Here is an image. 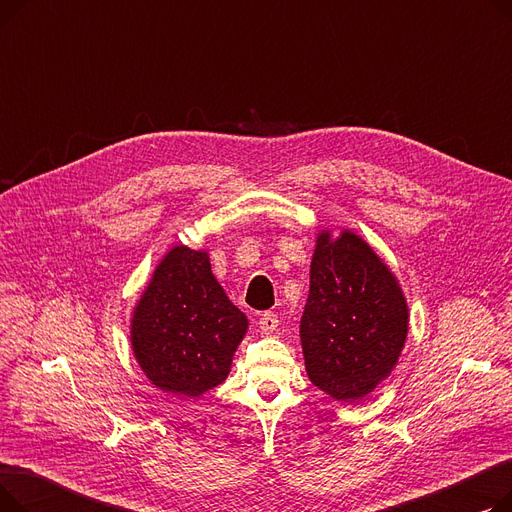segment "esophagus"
<instances>
[{
	"instance_id": "esophagus-1",
	"label": "esophagus",
	"mask_w": 512,
	"mask_h": 512,
	"mask_svg": "<svg viewBox=\"0 0 512 512\" xmlns=\"http://www.w3.org/2000/svg\"><path fill=\"white\" fill-rule=\"evenodd\" d=\"M259 328L263 334H272L278 328V315L274 311H265L259 317Z\"/></svg>"
}]
</instances>
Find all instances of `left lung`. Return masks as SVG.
<instances>
[{
    "mask_svg": "<svg viewBox=\"0 0 512 512\" xmlns=\"http://www.w3.org/2000/svg\"><path fill=\"white\" fill-rule=\"evenodd\" d=\"M407 330V301L367 242L321 232L301 317L309 380L336 400L363 398L396 365Z\"/></svg>",
    "mask_w": 512,
    "mask_h": 512,
    "instance_id": "obj_1",
    "label": "left lung"
}]
</instances>
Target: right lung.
<instances>
[{
    "label": "right lung",
    "mask_w": 512,
    "mask_h": 512,
    "mask_svg": "<svg viewBox=\"0 0 512 512\" xmlns=\"http://www.w3.org/2000/svg\"><path fill=\"white\" fill-rule=\"evenodd\" d=\"M247 326L245 313L213 278L209 257L176 247L134 311V357L159 390L201 396L228 378Z\"/></svg>",
    "instance_id": "1"
}]
</instances>
